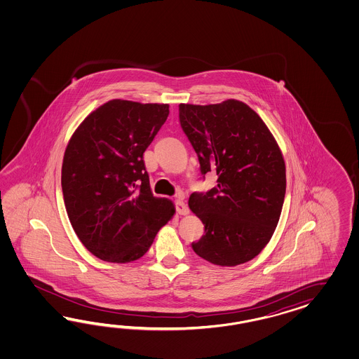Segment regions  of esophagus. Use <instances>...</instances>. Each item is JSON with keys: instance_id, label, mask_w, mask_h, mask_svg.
Segmentation results:
<instances>
[{"instance_id": "obj_1", "label": "esophagus", "mask_w": 359, "mask_h": 359, "mask_svg": "<svg viewBox=\"0 0 359 359\" xmlns=\"http://www.w3.org/2000/svg\"><path fill=\"white\" fill-rule=\"evenodd\" d=\"M184 194L183 192H179L176 196V200H175V205H176V212L180 215V216H187L189 213V209L187 207L184 201Z\"/></svg>"}]
</instances>
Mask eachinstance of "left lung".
<instances>
[{"instance_id":"8db88e82","label":"left lung","mask_w":359,"mask_h":359,"mask_svg":"<svg viewBox=\"0 0 359 359\" xmlns=\"http://www.w3.org/2000/svg\"><path fill=\"white\" fill-rule=\"evenodd\" d=\"M179 118L201 174H217V187L189 197L188 205L204 224L192 249L217 266L251 261L270 242L282 213L285 163L278 143L261 117L233 98L180 104Z\"/></svg>"}]
</instances>
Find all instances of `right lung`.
<instances>
[{"mask_svg":"<svg viewBox=\"0 0 359 359\" xmlns=\"http://www.w3.org/2000/svg\"><path fill=\"white\" fill-rule=\"evenodd\" d=\"M168 108L110 100L79 125L67 144L62 165L67 215L81 243L102 261L140 259L174 217V203L152 195L143 162Z\"/></svg>","mask_w":359,"mask_h":359,"instance_id":"1","label":"right lung"}]
</instances>
